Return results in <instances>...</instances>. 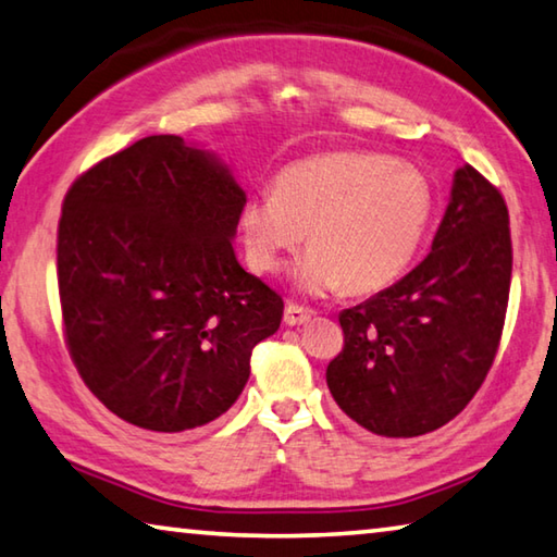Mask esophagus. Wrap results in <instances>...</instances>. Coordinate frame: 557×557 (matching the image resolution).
Wrapping results in <instances>:
<instances>
[{"instance_id": "1", "label": "esophagus", "mask_w": 557, "mask_h": 557, "mask_svg": "<svg viewBox=\"0 0 557 557\" xmlns=\"http://www.w3.org/2000/svg\"><path fill=\"white\" fill-rule=\"evenodd\" d=\"M309 319H312V312H309V309L297 307V305H287V309H285L287 326H301V324H307Z\"/></svg>"}]
</instances>
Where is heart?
<instances>
[{"mask_svg": "<svg viewBox=\"0 0 557 557\" xmlns=\"http://www.w3.org/2000/svg\"><path fill=\"white\" fill-rule=\"evenodd\" d=\"M435 215L418 166L379 152H332L282 169L272 194L245 199L240 233L252 270L277 272L305 240L297 268L307 295H369L398 280Z\"/></svg>", "mask_w": 557, "mask_h": 557, "instance_id": "1", "label": "heart"}]
</instances>
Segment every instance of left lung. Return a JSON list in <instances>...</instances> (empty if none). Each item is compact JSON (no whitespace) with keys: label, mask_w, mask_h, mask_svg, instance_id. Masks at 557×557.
I'll return each mask as SVG.
<instances>
[{"label":"left lung","mask_w":557,"mask_h":557,"mask_svg":"<svg viewBox=\"0 0 557 557\" xmlns=\"http://www.w3.org/2000/svg\"><path fill=\"white\" fill-rule=\"evenodd\" d=\"M511 265L504 196L465 164L430 256L338 314L344 348L326 366L338 408L381 437H418L457 418L496 358Z\"/></svg>","instance_id":"1"}]
</instances>
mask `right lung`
I'll list each match as a JSON object with an SVG mask.
<instances>
[{"mask_svg": "<svg viewBox=\"0 0 557 557\" xmlns=\"http://www.w3.org/2000/svg\"><path fill=\"white\" fill-rule=\"evenodd\" d=\"M245 191L228 166L152 135L75 178L59 221L69 354L129 425L201 428L231 408L285 301L233 252Z\"/></svg>", "mask_w": 557, "mask_h": 557, "instance_id": "obj_1", "label": "right lung"}]
</instances>
